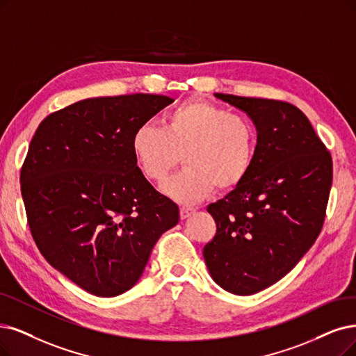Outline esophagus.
I'll return each mask as SVG.
<instances>
[{
	"mask_svg": "<svg viewBox=\"0 0 356 356\" xmlns=\"http://www.w3.org/2000/svg\"><path fill=\"white\" fill-rule=\"evenodd\" d=\"M194 209H188V207H181V210H179V218L184 220V219H187V218H190L191 215H194Z\"/></svg>",
	"mask_w": 356,
	"mask_h": 356,
	"instance_id": "esophagus-1",
	"label": "esophagus"
}]
</instances>
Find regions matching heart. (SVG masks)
<instances>
[{
  "instance_id": "heart-1",
  "label": "heart",
  "mask_w": 356,
  "mask_h": 356,
  "mask_svg": "<svg viewBox=\"0 0 356 356\" xmlns=\"http://www.w3.org/2000/svg\"><path fill=\"white\" fill-rule=\"evenodd\" d=\"M257 133L250 120L206 101H190L169 111L162 129L143 124L134 131L131 150L150 182L161 184L179 162L184 170L166 181L163 194L181 204H197L213 193L232 190L254 163Z\"/></svg>"
}]
</instances>
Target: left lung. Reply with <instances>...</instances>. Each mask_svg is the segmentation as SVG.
<instances>
[{
	"instance_id": "8db88e82",
	"label": "left lung",
	"mask_w": 356,
	"mask_h": 356,
	"mask_svg": "<svg viewBox=\"0 0 356 356\" xmlns=\"http://www.w3.org/2000/svg\"><path fill=\"white\" fill-rule=\"evenodd\" d=\"M215 96L252 120L257 149L247 178L209 204L218 231L203 257L220 288L252 295L288 275L316 243L332 188V156L296 106Z\"/></svg>"
}]
</instances>
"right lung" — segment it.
<instances>
[{"label":"right lung","instance_id":"1","mask_svg":"<svg viewBox=\"0 0 356 356\" xmlns=\"http://www.w3.org/2000/svg\"><path fill=\"white\" fill-rule=\"evenodd\" d=\"M172 97L125 95L76 102L42 121L22 168V197L47 261L86 292L131 289L178 206L140 172L131 138Z\"/></svg>","mask_w":356,"mask_h":356}]
</instances>
